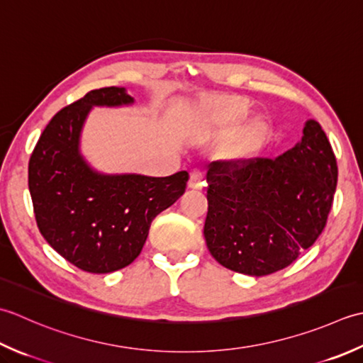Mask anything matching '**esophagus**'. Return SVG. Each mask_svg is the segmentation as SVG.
Segmentation results:
<instances>
[{"label": "esophagus", "instance_id": "1", "mask_svg": "<svg viewBox=\"0 0 363 363\" xmlns=\"http://www.w3.org/2000/svg\"><path fill=\"white\" fill-rule=\"evenodd\" d=\"M188 186L191 189H202L205 186V180H203V172L201 169H192L189 174V182Z\"/></svg>", "mask_w": 363, "mask_h": 363}]
</instances>
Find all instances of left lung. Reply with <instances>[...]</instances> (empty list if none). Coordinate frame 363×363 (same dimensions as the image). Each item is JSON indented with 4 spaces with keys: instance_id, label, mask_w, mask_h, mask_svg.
Masks as SVG:
<instances>
[{
    "instance_id": "1",
    "label": "left lung",
    "mask_w": 363,
    "mask_h": 363,
    "mask_svg": "<svg viewBox=\"0 0 363 363\" xmlns=\"http://www.w3.org/2000/svg\"><path fill=\"white\" fill-rule=\"evenodd\" d=\"M337 177L334 150L316 121H307L299 143L276 160L213 161L203 227L210 254L247 276L286 268L326 227Z\"/></svg>"
}]
</instances>
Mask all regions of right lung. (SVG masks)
Returning <instances> with one entry per match:
<instances>
[{"label": "right lung", "mask_w": 363, "mask_h": 363, "mask_svg": "<svg viewBox=\"0 0 363 363\" xmlns=\"http://www.w3.org/2000/svg\"><path fill=\"white\" fill-rule=\"evenodd\" d=\"M123 87H101L62 108L29 158L28 186L43 238L77 268L106 274L135 262L152 220L179 201L186 171L169 177L106 175L87 164L79 136L92 106L131 105Z\"/></svg>", "instance_id": "1"}]
</instances>
